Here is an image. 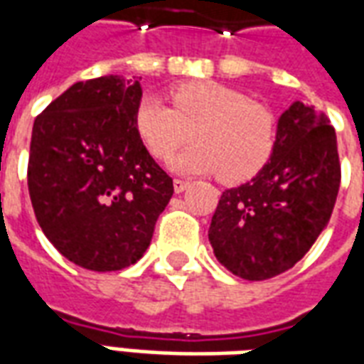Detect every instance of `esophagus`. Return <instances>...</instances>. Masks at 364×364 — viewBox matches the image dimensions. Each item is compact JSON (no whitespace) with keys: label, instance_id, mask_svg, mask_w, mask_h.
Masks as SVG:
<instances>
[{"label":"esophagus","instance_id":"1","mask_svg":"<svg viewBox=\"0 0 364 364\" xmlns=\"http://www.w3.org/2000/svg\"><path fill=\"white\" fill-rule=\"evenodd\" d=\"M189 187V181H183V179H175L173 181V189L175 193H183V191Z\"/></svg>","mask_w":364,"mask_h":364}]
</instances>
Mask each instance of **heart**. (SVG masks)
Returning <instances> with one entry per match:
<instances>
[{"instance_id":"1","label":"heart","mask_w":364,"mask_h":364,"mask_svg":"<svg viewBox=\"0 0 364 364\" xmlns=\"http://www.w3.org/2000/svg\"><path fill=\"white\" fill-rule=\"evenodd\" d=\"M173 109L144 95L136 130L156 158H169L191 136L195 144L171 158L177 173H216L222 181L250 179L265 166L277 142V119L267 105L214 82H191L171 91Z\"/></svg>"}]
</instances>
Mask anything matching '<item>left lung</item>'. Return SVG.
<instances>
[{
	"label": "left lung",
	"mask_w": 364,
	"mask_h": 364,
	"mask_svg": "<svg viewBox=\"0 0 364 364\" xmlns=\"http://www.w3.org/2000/svg\"><path fill=\"white\" fill-rule=\"evenodd\" d=\"M339 183L336 130L323 112L294 101L263 169L222 193L208 228L216 259L245 281L289 271L328 226Z\"/></svg>",
	"instance_id": "left-lung-1"
}]
</instances>
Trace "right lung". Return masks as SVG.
<instances>
[{"mask_svg":"<svg viewBox=\"0 0 364 364\" xmlns=\"http://www.w3.org/2000/svg\"><path fill=\"white\" fill-rule=\"evenodd\" d=\"M140 82L103 75L74 83L35 119L28 195L44 236L90 271L140 259L173 179L136 130Z\"/></svg>","mask_w":364,"mask_h":364,"instance_id":"add662e5","label":"right lung"}]
</instances>
